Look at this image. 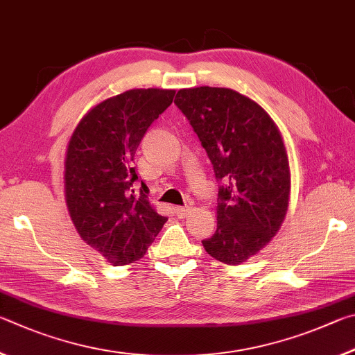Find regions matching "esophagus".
Masks as SVG:
<instances>
[{
	"mask_svg": "<svg viewBox=\"0 0 355 355\" xmlns=\"http://www.w3.org/2000/svg\"><path fill=\"white\" fill-rule=\"evenodd\" d=\"M174 212H176L178 218H185L190 212H191V206H185V207H176L174 209Z\"/></svg>",
	"mask_w": 355,
	"mask_h": 355,
	"instance_id": "1",
	"label": "esophagus"
}]
</instances>
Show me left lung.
<instances>
[{"mask_svg": "<svg viewBox=\"0 0 355 355\" xmlns=\"http://www.w3.org/2000/svg\"><path fill=\"white\" fill-rule=\"evenodd\" d=\"M176 98L220 182L216 231L202 246L220 262L239 265L270 243L287 214L282 135L256 101L235 90L204 85L179 90Z\"/></svg>", "mask_w": 355, "mask_h": 355, "instance_id": "left-lung-1", "label": "left lung"}]
</instances>
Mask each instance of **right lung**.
Returning a JSON list of instances; mask_svg holds the SVG:
<instances>
[{"instance_id":"1","label":"right lung","mask_w":355,"mask_h":355,"mask_svg":"<svg viewBox=\"0 0 355 355\" xmlns=\"http://www.w3.org/2000/svg\"><path fill=\"white\" fill-rule=\"evenodd\" d=\"M174 90L134 89L104 99L84 115L68 143L65 201L87 245L112 265L141 259L166 223L153 209L134 155L148 128L173 103Z\"/></svg>"}]
</instances>
